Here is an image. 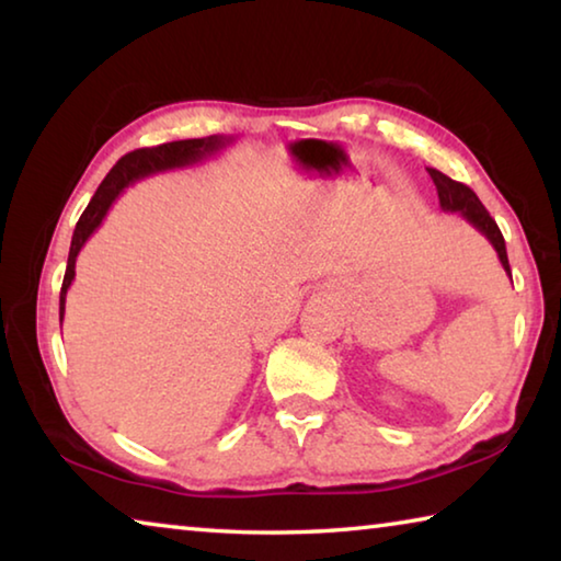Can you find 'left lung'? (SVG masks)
<instances>
[{
    "mask_svg": "<svg viewBox=\"0 0 561 561\" xmlns=\"http://www.w3.org/2000/svg\"><path fill=\"white\" fill-rule=\"evenodd\" d=\"M428 173L433 178L435 187H438V201L445 213H458L462 220H468L474 230L482 232L490 240V244L495 247L497 257L502 262V267L510 274V262H507V247H505V237H502L497 222L492 220L490 213L485 210V205L480 203V197L472 193L468 185L458 183L448 175H443L440 170L428 168ZM512 277V274H510Z\"/></svg>",
    "mask_w": 561,
    "mask_h": 561,
    "instance_id": "left-lung-1",
    "label": "left lung"
}]
</instances>
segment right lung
<instances>
[{"mask_svg": "<svg viewBox=\"0 0 561 561\" xmlns=\"http://www.w3.org/2000/svg\"><path fill=\"white\" fill-rule=\"evenodd\" d=\"M234 138L225 136H207V138H190V140H173V144H163L156 148H140L133 150V153L123 156L116 165L111 168V173L103 178L99 185L96 195L91 197L87 210H83L81 220L76 222L71 250H69V262H66V274L61 284V297H59V321H64V309H66V291H69L71 282L76 277V257H79L81 247L87 244L89 237L99 230V225L106 217L108 207L113 201L126 190L128 185L138 183L148 175L165 173V170L175 168H190L203 163V160L213 158L220 153L225 146H230Z\"/></svg>", "mask_w": 561, "mask_h": 561, "instance_id": "right-lung-1", "label": "right lung"}]
</instances>
